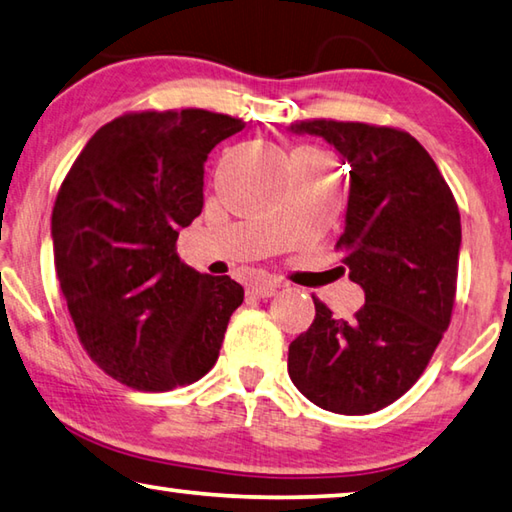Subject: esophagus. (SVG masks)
<instances>
[{
  "label": "esophagus",
  "mask_w": 512,
  "mask_h": 512,
  "mask_svg": "<svg viewBox=\"0 0 512 512\" xmlns=\"http://www.w3.org/2000/svg\"><path fill=\"white\" fill-rule=\"evenodd\" d=\"M281 288L279 281H272V279H265V281H258V283H251L249 285V294L256 299H267L276 294V290Z\"/></svg>",
  "instance_id": "esophagus-1"
}]
</instances>
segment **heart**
<instances>
[{"instance_id":"heart-1","label":"heart","mask_w":512,"mask_h":512,"mask_svg":"<svg viewBox=\"0 0 512 512\" xmlns=\"http://www.w3.org/2000/svg\"><path fill=\"white\" fill-rule=\"evenodd\" d=\"M292 161H328V159L315 148H299L292 155Z\"/></svg>"}]
</instances>
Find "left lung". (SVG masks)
Returning a JSON list of instances; mask_svg holds the SVG:
<instances>
[{
	"label": "left lung",
	"instance_id": "1",
	"mask_svg": "<svg viewBox=\"0 0 512 512\" xmlns=\"http://www.w3.org/2000/svg\"><path fill=\"white\" fill-rule=\"evenodd\" d=\"M288 130L321 137L351 166L337 247L348 249V279L366 299L348 321L315 299V321L290 344L288 373L321 409L371 414L414 387L450 326L459 206L409 132L326 119Z\"/></svg>",
	"mask_w": 512,
	"mask_h": 512
}]
</instances>
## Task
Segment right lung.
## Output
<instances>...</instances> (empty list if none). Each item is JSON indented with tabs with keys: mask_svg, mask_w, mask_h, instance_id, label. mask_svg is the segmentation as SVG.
Listing matches in <instances>:
<instances>
[{
	"mask_svg": "<svg viewBox=\"0 0 512 512\" xmlns=\"http://www.w3.org/2000/svg\"><path fill=\"white\" fill-rule=\"evenodd\" d=\"M245 123L206 110L137 112L96 130L51 215L60 290L80 344L139 391L197 382L245 290L177 256L204 206V161Z\"/></svg>",
	"mask_w": 512,
	"mask_h": 512,
	"instance_id": "right-lung-1",
	"label": "right lung"
}]
</instances>
